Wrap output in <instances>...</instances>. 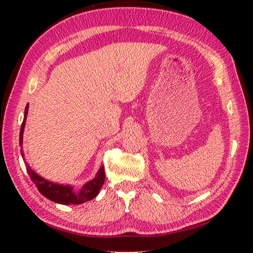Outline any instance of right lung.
I'll list each match as a JSON object with an SVG mask.
<instances>
[{
  "label": "right lung",
  "instance_id": "1",
  "mask_svg": "<svg viewBox=\"0 0 253 253\" xmlns=\"http://www.w3.org/2000/svg\"><path fill=\"white\" fill-rule=\"evenodd\" d=\"M27 113H28V103L25 108L24 119H23V124L21 126V131H20V145H21V154L23 159H24V152H23V149H22L23 133H24ZM26 170L30 179L33 180V182L36 183L39 192L43 196L46 197L47 200L61 204V205H80L85 202L91 201L93 198H95L98 195L99 191H100L105 179L103 166L99 169L95 177L91 180L87 181L86 183H84L80 189H75L74 187L68 186V185H59V183L51 182L47 179L41 177L40 175H38L32 168L27 165H26Z\"/></svg>",
  "mask_w": 253,
  "mask_h": 253
}]
</instances>
